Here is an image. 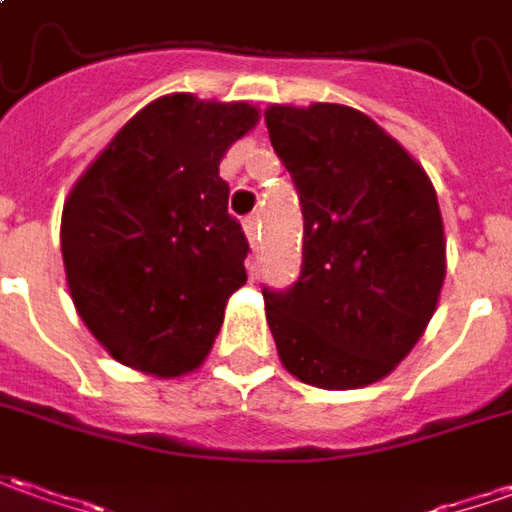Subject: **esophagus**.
Here are the masks:
<instances>
[{
  "label": "esophagus",
  "instance_id": "esophagus-1",
  "mask_svg": "<svg viewBox=\"0 0 512 512\" xmlns=\"http://www.w3.org/2000/svg\"><path fill=\"white\" fill-rule=\"evenodd\" d=\"M243 232H246L249 243L257 246V238H260V215H249V218L243 221Z\"/></svg>",
  "mask_w": 512,
  "mask_h": 512
}]
</instances>
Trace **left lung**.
<instances>
[{
  "label": "left lung",
  "mask_w": 512,
  "mask_h": 512,
  "mask_svg": "<svg viewBox=\"0 0 512 512\" xmlns=\"http://www.w3.org/2000/svg\"><path fill=\"white\" fill-rule=\"evenodd\" d=\"M271 145L302 204V269L263 288L283 367L319 389L381 381L429 325L446 238L426 170L367 114L269 106Z\"/></svg>",
  "instance_id": "8db88e82"
}]
</instances>
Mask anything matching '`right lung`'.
<instances>
[{"mask_svg": "<svg viewBox=\"0 0 512 512\" xmlns=\"http://www.w3.org/2000/svg\"><path fill=\"white\" fill-rule=\"evenodd\" d=\"M257 109L165 95L86 168L61 215L66 285L97 342L125 367L173 378L210 353L249 243L218 176Z\"/></svg>", "mask_w": 512, "mask_h": 512, "instance_id": "add662e5", "label": "right lung"}]
</instances>
